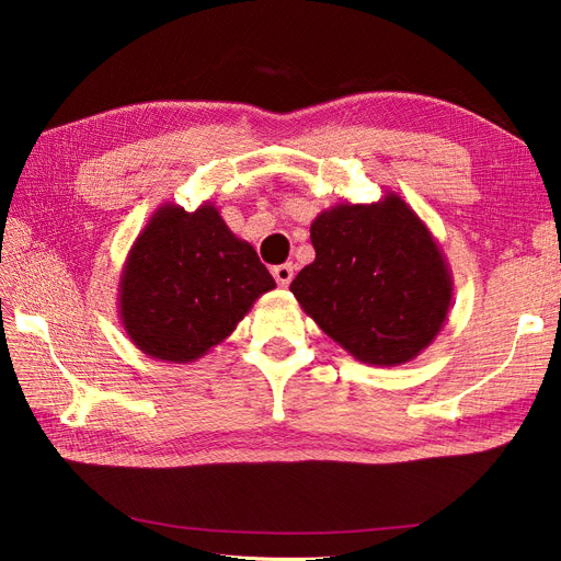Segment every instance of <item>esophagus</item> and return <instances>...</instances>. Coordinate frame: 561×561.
<instances>
[{
  "label": "esophagus",
  "instance_id": "esophagus-1",
  "mask_svg": "<svg viewBox=\"0 0 561 561\" xmlns=\"http://www.w3.org/2000/svg\"><path fill=\"white\" fill-rule=\"evenodd\" d=\"M271 274H274V278H276V283L280 287H287V285L293 283V278H295V268H293V264H278V266H274V271H271Z\"/></svg>",
  "mask_w": 561,
  "mask_h": 561
}]
</instances>
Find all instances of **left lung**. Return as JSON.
<instances>
[{
    "label": "left lung",
    "mask_w": 561,
    "mask_h": 561,
    "mask_svg": "<svg viewBox=\"0 0 561 561\" xmlns=\"http://www.w3.org/2000/svg\"><path fill=\"white\" fill-rule=\"evenodd\" d=\"M311 243L316 260L290 290L339 346L379 367L431 346L451 307V274L433 233L398 194L320 213Z\"/></svg>",
    "instance_id": "8db88e82"
}]
</instances>
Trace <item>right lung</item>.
Returning a JSON list of instances; mask_svg holds the SVG:
<instances>
[{"label":"right lung","instance_id":"1","mask_svg":"<svg viewBox=\"0 0 561 561\" xmlns=\"http://www.w3.org/2000/svg\"><path fill=\"white\" fill-rule=\"evenodd\" d=\"M276 280L213 203L161 206L135 239L118 283L130 342L151 358L194 363L236 330Z\"/></svg>","mask_w":561,"mask_h":561}]
</instances>
